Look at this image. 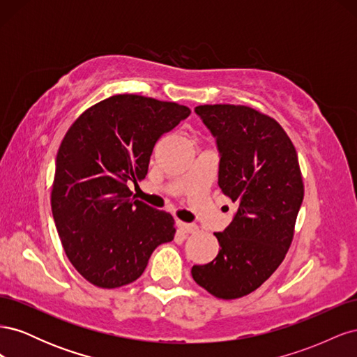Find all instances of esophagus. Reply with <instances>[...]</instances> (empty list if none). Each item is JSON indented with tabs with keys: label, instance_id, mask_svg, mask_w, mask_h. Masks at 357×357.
Segmentation results:
<instances>
[{
	"label": "esophagus",
	"instance_id": "34e87169",
	"mask_svg": "<svg viewBox=\"0 0 357 357\" xmlns=\"http://www.w3.org/2000/svg\"><path fill=\"white\" fill-rule=\"evenodd\" d=\"M176 225H177V228H178L183 234H193V232H197V229H198L197 225L186 223V222H181V220H177Z\"/></svg>",
	"mask_w": 357,
	"mask_h": 357
}]
</instances>
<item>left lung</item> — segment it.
<instances>
[{
    "label": "left lung",
    "instance_id": "left-lung-1",
    "mask_svg": "<svg viewBox=\"0 0 357 357\" xmlns=\"http://www.w3.org/2000/svg\"><path fill=\"white\" fill-rule=\"evenodd\" d=\"M220 153L219 188L236 205L215 232L220 250L192 277L215 298L252 294L283 262L294 240L304 183L295 146L277 121L245 105H198Z\"/></svg>",
    "mask_w": 357,
    "mask_h": 357
}]
</instances>
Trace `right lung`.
Listing matches in <instances>:
<instances>
[{"label":"right lung","mask_w":357,"mask_h":357,"mask_svg":"<svg viewBox=\"0 0 357 357\" xmlns=\"http://www.w3.org/2000/svg\"><path fill=\"white\" fill-rule=\"evenodd\" d=\"M190 114L186 105L142 95L110 96L79 116L63 137L52 186V214L70 262L89 283L116 289L144 273L174 219L135 199L158 139Z\"/></svg>","instance_id":"1"}]
</instances>
